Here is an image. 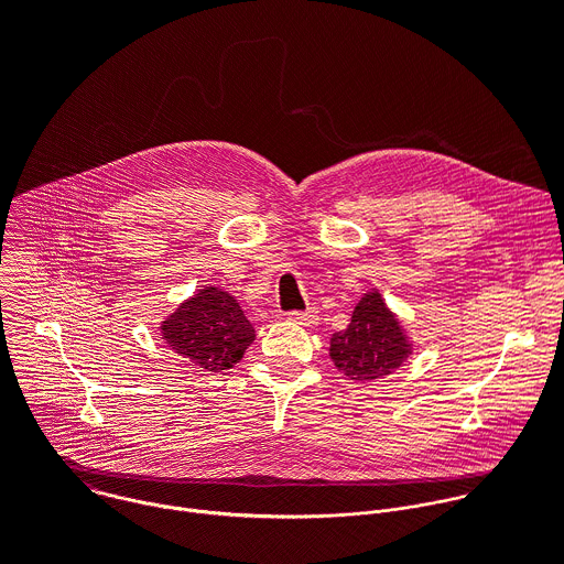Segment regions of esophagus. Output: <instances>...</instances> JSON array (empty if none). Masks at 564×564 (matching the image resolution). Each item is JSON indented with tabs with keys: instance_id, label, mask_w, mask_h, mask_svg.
<instances>
[{
	"instance_id": "esophagus-1",
	"label": "esophagus",
	"mask_w": 564,
	"mask_h": 564,
	"mask_svg": "<svg viewBox=\"0 0 564 564\" xmlns=\"http://www.w3.org/2000/svg\"><path fill=\"white\" fill-rule=\"evenodd\" d=\"M288 321L296 326H314L318 321L316 310H305V312H288Z\"/></svg>"
}]
</instances>
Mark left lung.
Listing matches in <instances>:
<instances>
[{
  "mask_svg": "<svg viewBox=\"0 0 564 564\" xmlns=\"http://www.w3.org/2000/svg\"><path fill=\"white\" fill-rule=\"evenodd\" d=\"M413 355V341L377 288L352 310L350 326L330 339V359L352 381L383 379Z\"/></svg>",
  "mask_w": 564,
  "mask_h": 564,
  "instance_id": "obj_1",
  "label": "left lung"
}]
</instances>
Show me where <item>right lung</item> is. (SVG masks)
I'll use <instances>...</instances> for the list:
<instances>
[{
    "mask_svg": "<svg viewBox=\"0 0 564 564\" xmlns=\"http://www.w3.org/2000/svg\"><path fill=\"white\" fill-rule=\"evenodd\" d=\"M160 337L194 368L220 372L243 359L257 335L231 294L205 285L160 324Z\"/></svg>",
    "mask_w": 564,
    "mask_h": 564,
    "instance_id": "obj_1",
    "label": "right lung"
}]
</instances>
